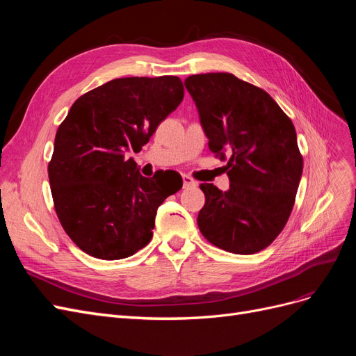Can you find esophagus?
I'll use <instances>...</instances> for the list:
<instances>
[{
  "instance_id": "esophagus-1",
  "label": "esophagus",
  "mask_w": 356,
  "mask_h": 356,
  "mask_svg": "<svg viewBox=\"0 0 356 356\" xmlns=\"http://www.w3.org/2000/svg\"><path fill=\"white\" fill-rule=\"evenodd\" d=\"M182 182H184V188L196 187V181L193 179L191 177H188V175H184V177H182Z\"/></svg>"
}]
</instances>
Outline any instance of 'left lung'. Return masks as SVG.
Here are the masks:
<instances>
[{"mask_svg":"<svg viewBox=\"0 0 356 356\" xmlns=\"http://www.w3.org/2000/svg\"><path fill=\"white\" fill-rule=\"evenodd\" d=\"M184 84L211 152L232 154L227 191L200 184L199 229L224 251L255 254L277 238L294 207L303 174L294 124L270 95L233 74L190 75Z\"/></svg>","mask_w":356,"mask_h":356,"instance_id":"left-lung-1","label":"left lung"}]
</instances>
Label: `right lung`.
<instances>
[{
  "instance_id": "1",
  "label": "right lung",
  "mask_w": 356,
  "mask_h": 356,
  "mask_svg": "<svg viewBox=\"0 0 356 356\" xmlns=\"http://www.w3.org/2000/svg\"><path fill=\"white\" fill-rule=\"evenodd\" d=\"M184 98L182 81L115 79L75 101L59 126L49 181L58 218L81 251L131 257L152 241L157 208L182 187L174 170L139 174L134 157Z\"/></svg>"
}]
</instances>
